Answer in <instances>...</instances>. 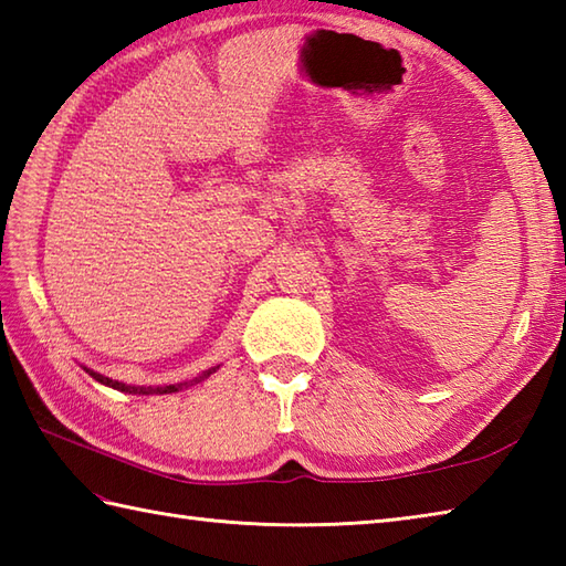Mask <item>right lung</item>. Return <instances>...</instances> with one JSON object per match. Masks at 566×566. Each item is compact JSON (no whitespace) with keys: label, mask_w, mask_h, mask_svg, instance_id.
<instances>
[{"label":"right lung","mask_w":566,"mask_h":566,"mask_svg":"<svg viewBox=\"0 0 566 566\" xmlns=\"http://www.w3.org/2000/svg\"><path fill=\"white\" fill-rule=\"evenodd\" d=\"M84 369H87V367H84ZM87 371H90V377H94L97 381L106 384V387H112V389H118V391H124V394H146V396H150V394H175V391H182V389L191 387V384H199L201 379H207L209 375H213L216 367H213V369H207V371H203V375L197 377V379L182 381V384H170V387H134V384H124V381L109 379V377H104V375H99V371H94V369H87Z\"/></svg>","instance_id":"1"}]
</instances>
